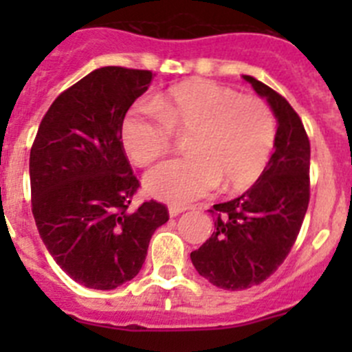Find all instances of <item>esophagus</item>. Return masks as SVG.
I'll return each mask as SVG.
<instances>
[{
	"instance_id": "esophagus-1",
	"label": "esophagus",
	"mask_w": 352,
	"mask_h": 352,
	"mask_svg": "<svg viewBox=\"0 0 352 352\" xmlns=\"http://www.w3.org/2000/svg\"><path fill=\"white\" fill-rule=\"evenodd\" d=\"M187 206H170L168 208V214H170V218H175V216H179L180 212H184V211H187Z\"/></svg>"
}]
</instances>
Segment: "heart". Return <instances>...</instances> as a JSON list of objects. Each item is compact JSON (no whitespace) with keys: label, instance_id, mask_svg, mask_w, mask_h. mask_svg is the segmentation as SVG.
I'll return each instance as SVG.
<instances>
[{"label":"heart","instance_id":"1","mask_svg":"<svg viewBox=\"0 0 352 352\" xmlns=\"http://www.w3.org/2000/svg\"><path fill=\"white\" fill-rule=\"evenodd\" d=\"M173 134H187L190 155L156 166L144 187L156 199L186 204L219 184L226 192L252 186L271 160L278 126L262 98L190 80L160 94L151 109L131 110L120 129L124 151L140 166L168 153Z\"/></svg>","mask_w":352,"mask_h":352}]
</instances>
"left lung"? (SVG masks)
Listing matches in <instances>:
<instances>
[{
	"instance_id": "8db88e82",
	"label": "left lung",
	"mask_w": 352,
	"mask_h": 352,
	"mask_svg": "<svg viewBox=\"0 0 352 352\" xmlns=\"http://www.w3.org/2000/svg\"><path fill=\"white\" fill-rule=\"evenodd\" d=\"M278 120L274 153L257 182L209 212L214 232L190 254L202 278L221 289H247L269 278L296 242L310 201V141L286 98L243 74Z\"/></svg>"
}]
</instances>
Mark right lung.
<instances>
[{"instance_id":"1","label":"right lung","mask_w":352,"mask_h":352,"mask_svg":"<svg viewBox=\"0 0 352 352\" xmlns=\"http://www.w3.org/2000/svg\"><path fill=\"white\" fill-rule=\"evenodd\" d=\"M153 73L105 66L63 91L30 150L32 212L56 264L91 289L136 278L155 230L168 221L156 201L129 211L140 187L124 153V117Z\"/></svg>"}]
</instances>
